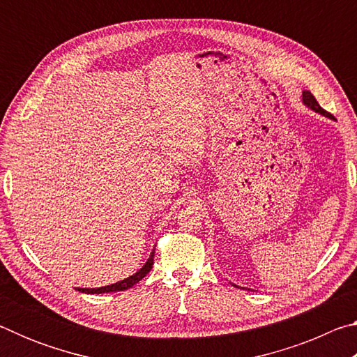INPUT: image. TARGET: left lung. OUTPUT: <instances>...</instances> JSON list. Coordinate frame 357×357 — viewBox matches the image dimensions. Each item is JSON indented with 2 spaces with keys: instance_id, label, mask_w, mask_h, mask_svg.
Segmentation results:
<instances>
[{
  "instance_id": "left-lung-1",
  "label": "left lung",
  "mask_w": 357,
  "mask_h": 357,
  "mask_svg": "<svg viewBox=\"0 0 357 357\" xmlns=\"http://www.w3.org/2000/svg\"><path fill=\"white\" fill-rule=\"evenodd\" d=\"M302 104H304L307 108H310V110H313L315 113L323 114V116H326V118H332V114L326 112L324 108L319 107L317 99L313 98V94L310 91H307V89L302 91ZM234 287H236V285H234Z\"/></svg>"
}]
</instances>
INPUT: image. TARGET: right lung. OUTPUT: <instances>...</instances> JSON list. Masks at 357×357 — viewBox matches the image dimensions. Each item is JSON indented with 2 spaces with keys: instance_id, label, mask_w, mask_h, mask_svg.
Here are the masks:
<instances>
[{
  "instance_id": "obj_1",
  "label": "right lung",
  "mask_w": 357,
  "mask_h": 357,
  "mask_svg": "<svg viewBox=\"0 0 357 357\" xmlns=\"http://www.w3.org/2000/svg\"><path fill=\"white\" fill-rule=\"evenodd\" d=\"M154 253H155V247L151 252L149 258L146 259V263H144L140 269L137 271L135 274L129 275L128 279L124 280H119L116 283H112V285H107V287H100V288H77L80 293H86V294H100V293H114V291H124V289H129L135 285V283L140 282L144 275H146L151 269H153V264H154Z\"/></svg>"
}]
</instances>
